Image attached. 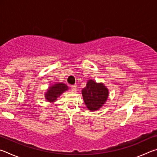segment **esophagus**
I'll return each mask as SVG.
<instances>
[{"label": "esophagus", "instance_id": "34e87169", "mask_svg": "<svg viewBox=\"0 0 157 157\" xmlns=\"http://www.w3.org/2000/svg\"><path fill=\"white\" fill-rule=\"evenodd\" d=\"M71 89H72L73 91H75L78 89V86L77 85H73V86H71Z\"/></svg>", "mask_w": 157, "mask_h": 157}]
</instances>
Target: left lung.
I'll list each match as a JSON object with an SVG mask.
<instances>
[{
    "label": "left lung",
    "instance_id": "obj_1",
    "mask_svg": "<svg viewBox=\"0 0 157 157\" xmlns=\"http://www.w3.org/2000/svg\"><path fill=\"white\" fill-rule=\"evenodd\" d=\"M82 95L87 109L91 111H95L105 104L109 92L102 82L89 79L86 82V86L82 89Z\"/></svg>",
    "mask_w": 157,
    "mask_h": 157
}]
</instances>
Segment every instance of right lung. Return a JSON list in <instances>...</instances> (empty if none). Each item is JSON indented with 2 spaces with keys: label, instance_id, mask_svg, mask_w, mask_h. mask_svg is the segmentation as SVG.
Listing matches in <instances>:
<instances>
[{
  "label": "right lung",
  "instance_id": "right-lung-1",
  "mask_svg": "<svg viewBox=\"0 0 157 157\" xmlns=\"http://www.w3.org/2000/svg\"><path fill=\"white\" fill-rule=\"evenodd\" d=\"M68 87L62 82H57L49 86L44 94V97L48 102L52 103L57 101L62 94L68 91Z\"/></svg>",
  "mask_w": 157,
  "mask_h": 157
}]
</instances>
